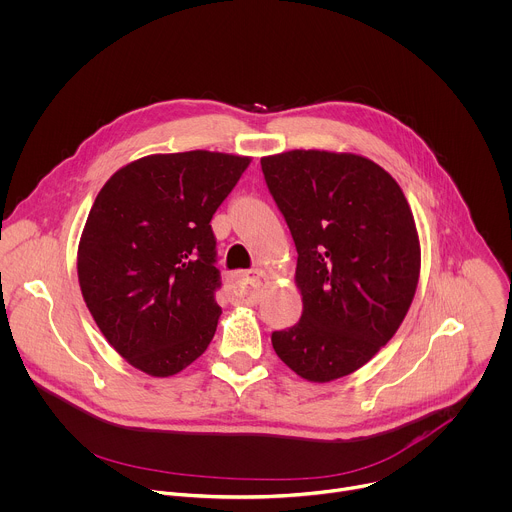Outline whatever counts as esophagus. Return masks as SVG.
Here are the masks:
<instances>
[{"label": "esophagus", "instance_id": "34e87169", "mask_svg": "<svg viewBox=\"0 0 512 512\" xmlns=\"http://www.w3.org/2000/svg\"><path fill=\"white\" fill-rule=\"evenodd\" d=\"M263 271L251 269V271H239L227 281V295L233 301H247L257 303L261 287H263Z\"/></svg>", "mask_w": 512, "mask_h": 512}]
</instances>
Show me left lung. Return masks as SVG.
I'll use <instances>...</instances> for the list:
<instances>
[{
	"label": "left lung",
	"mask_w": 512,
	"mask_h": 512,
	"mask_svg": "<svg viewBox=\"0 0 512 512\" xmlns=\"http://www.w3.org/2000/svg\"><path fill=\"white\" fill-rule=\"evenodd\" d=\"M269 193L297 247L303 315L273 331L277 357L299 377L351 375L403 323L419 283L421 247L397 181L353 153L295 149L261 159Z\"/></svg>",
	"instance_id": "left-lung-1"
}]
</instances>
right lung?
I'll use <instances>...</instances> for the list:
<instances>
[{
	"mask_svg": "<svg viewBox=\"0 0 512 512\" xmlns=\"http://www.w3.org/2000/svg\"><path fill=\"white\" fill-rule=\"evenodd\" d=\"M249 157L185 151L147 155L97 193L77 277L109 345L151 377L183 371L209 347L221 307L211 219Z\"/></svg>",
	"mask_w": 512,
	"mask_h": 512,
	"instance_id": "right-lung-1",
	"label": "right lung"
}]
</instances>
